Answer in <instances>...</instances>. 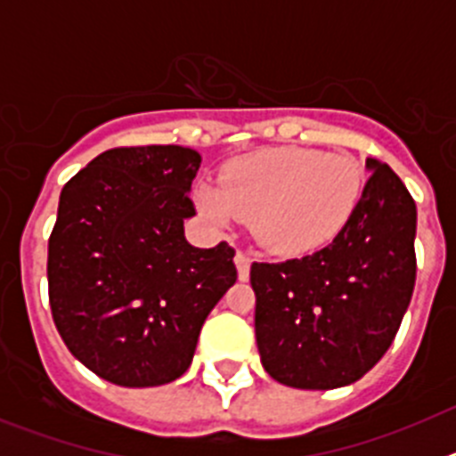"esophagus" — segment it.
<instances>
[{
	"mask_svg": "<svg viewBox=\"0 0 456 456\" xmlns=\"http://www.w3.org/2000/svg\"><path fill=\"white\" fill-rule=\"evenodd\" d=\"M235 265H237V276H240V281H248V273H251V257H248L244 251H237Z\"/></svg>",
	"mask_w": 456,
	"mask_h": 456,
	"instance_id": "esophagus-1",
	"label": "esophagus"
}]
</instances>
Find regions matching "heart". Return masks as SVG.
<instances>
[{"mask_svg":"<svg viewBox=\"0 0 456 456\" xmlns=\"http://www.w3.org/2000/svg\"><path fill=\"white\" fill-rule=\"evenodd\" d=\"M365 171L345 152L267 148L225 164L219 184L199 187V208L216 224H251L265 251L297 257L331 244L363 199Z\"/></svg>","mask_w":456,"mask_h":456,"instance_id":"obj_1","label":"heart"}]
</instances>
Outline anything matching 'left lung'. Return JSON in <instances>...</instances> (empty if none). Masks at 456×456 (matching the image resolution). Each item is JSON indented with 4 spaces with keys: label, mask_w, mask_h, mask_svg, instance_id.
<instances>
[{
    "label": "left lung",
    "mask_w": 456,
    "mask_h": 456,
    "mask_svg": "<svg viewBox=\"0 0 456 456\" xmlns=\"http://www.w3.org/2000/svg\"><path fill=\"white\" fill-rule=\"evenodd\" d=\"M370 173L352 221L320 251L253 263L256 340L283 386H349L393 345L416 285V203L388 164Z\"/></svg>",
    "instance_id": "1"
}]
</instances>
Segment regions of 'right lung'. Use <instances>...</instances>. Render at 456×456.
<instances>
[{
    "mask_svg": "<svg viewBox=\"0 0 456 456\" xmlns=\"http://www.w3.org/2000/svg\"><path fill=\"white\" fill-rule=\"evenodd\" d=\"M199 167L191 148H111L61 191L47 244L52 317L72 356L116 386L183 377L237 281L235 248L184 240Z\"/></svg>",
    "mask_w": 456,
    "mask_h": 456,
    "instance_id": "obj_1",
    "label": "right lung"
}]
</instances>
